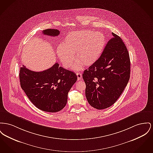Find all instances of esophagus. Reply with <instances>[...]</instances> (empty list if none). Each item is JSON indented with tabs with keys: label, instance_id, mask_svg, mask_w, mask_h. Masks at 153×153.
Wrapping results in <instances>:
<instances>
[{
	"label": "esophagus",
	"instance_id": "obj_1",
	"mask_svg": "<svg viewBox=\"0 0 153 153\" xmlns=\"http://www.w3.org/2000/svg\"><path fill=\"white\" fill-rule=\"evenodd\" d=\"M76 75H77V76L78 80H81V79H82V74H81L80 73H76Z\"/></svg>",
	"mask_w": 153,
	"mask_h": 153
}]
</instances>
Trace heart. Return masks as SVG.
Segmentation results:
<instances>
[{
    "instance_id": "1",
    "label": "heart",
    "mask_w": 153,
    "mask_h": 153,
    "mask_svg": "<svg viewBox=\"0 0 153 153\" xmlns=\"http://www.w3.org/2000/svg\"><path fill=\"white\" fill-rule=\"evenodd\" d=\"M106 43L104 35L100 32L79 30L73 32L64 39L62 45L56 48V54L66 68L74 61L76 70L81 69L83 64L88 66L95 63L102 53Z\"/></svg>"
}]
</instances>
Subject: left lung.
<instances>
[{
  "mask_svg": "<svg viewBox=\"0 0 153 153\" xmlns=\"http://www.w3.org/2000/svg\"><path fill=\"white\" fill-rule=\"evenodd\" d=\"M98 60L84 71L85 96L90 105L98 110L112 106L125 89L130 77V59L120 37L112 32Z\"/></svg>",
  "mask_w": 153,
  "mask_h": 153,
  "instance_id": "8db88e82",
  "label": "left lung"
}]
</instances>
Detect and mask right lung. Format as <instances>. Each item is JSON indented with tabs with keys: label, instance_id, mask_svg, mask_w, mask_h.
<instances>
[{
	"label": "right lung",
	"instance_id": "add662e5",
	"mask_svg": "<svg viewBox=\"0 0 153 153\" xmlns=\"http://www.w3.org/2000/svg\"><path fill=\"white\" fill-rule=\"evenodd\" d=\"M43 33L54 37L60 32L57 29H48ZM19 76L21 87L31 102L40 110L51 113L59 111L66 106L68 92L77 79L74 72L59 66L58 63L38 72L22 65Z\"/></svg>",
	"mask_w": 153,
	"mask_h": 153
}]
</instances>
